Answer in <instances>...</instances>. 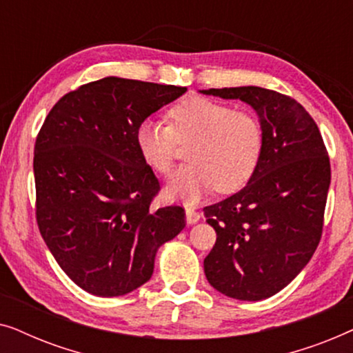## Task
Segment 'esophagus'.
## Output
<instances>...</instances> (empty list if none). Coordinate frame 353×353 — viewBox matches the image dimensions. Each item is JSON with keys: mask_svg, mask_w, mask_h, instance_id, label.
<instances>
[{"mask_svg": "<svg viewBox=\"0 0 353 353\" xmlns=\"http://www.w3.org/2000/svg\"><path fill=\"white\" fill-rule=\"evenodd\" d=\"M201 220V214L199 212H196L194 209H191V207H186V221L190 225L192 223H197V221Z\"/></svg>", "mask_w": 353, "mask_h": 353, "instance_id": "1", "label": "esophagus"}]
</instances>
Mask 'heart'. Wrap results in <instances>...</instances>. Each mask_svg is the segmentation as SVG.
Returning <instances> with one entry per match:
<instances>
[{
	"mask_svg": "<svg viewBox=\"0 0 353 353\" xmlns=\"http://www.w3.org/2000/svg\"><path fill=\"white\" fill-rule=\"evenodd\" d=\"M167 117L168 125L143 120L134 139L143 161L161 175L172 170L176 143H190V163L172 176L168 196L194 202L214 188L231 194L248 185L263 144L262 125L254 114L196 96L173 105Z\"/></svg>",
	"mask_w": 353,
	"mask_h": 353,
	"instance_id": "b5f03b06",
	"label": "heart"
}]
</instances>
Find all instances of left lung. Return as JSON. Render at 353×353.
<instances>
[{
  "label": "left lung",
  "mask_w": 353,
  "mask_h": 353,
  "mask_svg": "<svg viewBox=\"0 0 353 353\" xmlns=\"http://www.w3.org/2000/svg\"><path fill=\"white\" fill-rule=\"evenodd\" d=\"M201 93L244 101L262 125V154L248 185L204 207L207 223L216 231L204 259L207 281L228 297L262 301L286 288L316 250L330 157L315 120L291 96L260 86Z\"/></svg>",
  "instance_id": "left-lung-1"
}]
</instances>
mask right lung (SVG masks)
I'll use <instances>...</instances> for the list:
<instances>
[{
    "mask_svg": "<svg viewBox=\"0 0 353 353\" xmlns=\"http://www.w3.org/2000/svg\"><path fill=\"white\" fill-rule=\"evenodd\" d=\"M185 86L105 77L62 96L37 137V223L67 276L99 297L149 281L163 243L185 228V209L154 210L161 190L137 148L138 125Z\"/></svg>",
    "mask_w": 353,
    "mask_h": 353,
    "instance_id": "right-lung-1",
    "label": "right lung"
}]
</instances>
